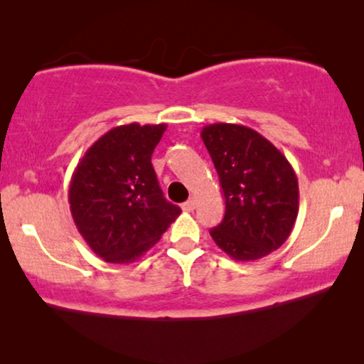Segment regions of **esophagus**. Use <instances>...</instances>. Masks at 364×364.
<instances>
[{
  "label": "esophagus",
  "mask_w": 364,
  "mask_h": 364,
  "mask_svg": "<svg viewBox=\"0 0 364 364\" xmlns=\"http://www.w3.org/2000/svg\"><path fill=\"white\" fill-rule=\"evenodd\" d=\"M196 207H197L196 198H188L187 202L182 203V210L183 212H193V210H196Z\"/></svg>",
  "instance_id": "1"
}]
</instances>
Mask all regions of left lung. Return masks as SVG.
<instances>
[{"label": "left lung", "mask_w": 364, "mask_h": 364, "mask_svg": "<svg viewBox=\"0 0 364 364\" xmlns=\"http://www.w3.org/2000/svg\"><path fill=\"white\" fill-rule=\"evenodd\" d=\"M200 136L225 198V217L210 230L213 242L237 262L270 255L290 237L298 215L300 192L291 164L242 124H208Z\"/></svg>", "instance_id": "obj_1"}]
</instances>
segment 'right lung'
Listing matches in <instances>:
<instances>
[{
    "label": "right lung",
    "instance_id": "right-lung-1",
    "mask_svg": "<svg viewBox=\"0 0 364 364\" xmlns=\"http://www.w3.org/2000/svg\"><path fill=\"white\" fill-rule=\"evenodd\" d=\"M167 124L132 122L87 149L69 183V208L89 248L109 263H132L181 215L164 198L152 152Z\"/></svg>",
    "mask_w": 364,
    "mask_h": 364
}]
</instances>
